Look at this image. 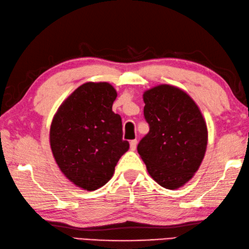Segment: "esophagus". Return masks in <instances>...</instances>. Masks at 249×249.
<instances>
[{"label":"esophagus","instance_id":"esophagus-1","mask_svg":"<svg viewBox=\"0 0 249 249\" xmlns=\"http://www.w3.org/2000/svg\"><path fill=\"white\" fill-rule=\"evenodd\" d=\"M137 145H138V141L137 140L130 141V149H131V151H134V149L137 148Z\"/></svg>","mask_w":249,"mask_h":249}]
</instances>
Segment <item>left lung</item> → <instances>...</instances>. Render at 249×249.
<instances>
[{"label":"left lung","mask_w":249,"mask_h":249,"mask_svg":"<svg viewBox=\"0 0 249 249\" xmlns=\"http://www.w3.org/2000/svg\"><path fill=\"white\" fill-rule=\"evenodd\" d=\"M149 132L138 152L159 185L177 190L198 170L208 142L207 124L197 104L182 89L159 84L144 92Z\"/></svg>","instance_id":"left-lung-1"}]
</instances>
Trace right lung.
<instances>
[{
    "label": "right lung",
    "mask_w": 249,
    "mask_h": 249,
    "mask_svg": "<svg viewBox=\"0 0 249 249\" xmlns=\"http://www.w3.org/2000/svg\"><path fill=\"white\" fill-rule=\"evenodd\" d=\"M117 91L108 82H87L77 88L53 117L51 149L67 179L86 191H95L114 176L129 149L123 140L121 117L112 111Z\"/></svg>",
    "instance_id": "add662e5"
}]
</instances>
